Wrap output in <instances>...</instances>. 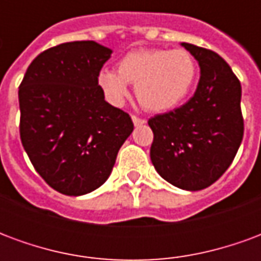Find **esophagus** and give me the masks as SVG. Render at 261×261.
<instances>
[{"label":"esophagus","instance_id":"obj_1","mask_svg":"<svg viewBox=\"0 0 261 261\" xmlns=\"http://www.w3.org/2000/svg\"><path fill=\"white\" fill-rule=\"evenodd\" d=\"M131 120H133V123H134V125H142V124H145L147 121L144 119H140V117H137V116H131Z\"/></svg>","mask_w":261,"mask_h":261}]
</instances>
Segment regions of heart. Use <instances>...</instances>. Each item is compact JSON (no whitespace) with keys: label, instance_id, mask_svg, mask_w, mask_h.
<instances>
[{"label":"heart","instance_id":"1","mask_svg":"<svg viewBox=\"0 0 261 261\" xmlns=\"http://www.w3.org/2000/svg\"><path fill=\"white\" fill-rule=\"evenodd\" d=\"M197 78V63L187 50L145 48L125 54L117 71L103 68L96 82L109 103L120 106L134 84L137 100L149 112H166L180 105Z\"/></svg>","mask_w":261,"mask_h":261}]
</instances>
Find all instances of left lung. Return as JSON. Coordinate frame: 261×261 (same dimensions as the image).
Instances as JSON below:
<instances>
[{"label":"left lung","mask_w":261,"mask_h":261,"mask_svg":"<svg viewBox=\"0 0 261 261\" xmlns=\"http://www.w3.org/2000/svg\"><path fill=\"white\" fill-rule=\"evenodd\" d=\"M200 65L193 97L169 113L148 120L151 161L161 177L181 190L197 192L224 175L243 138L241 82L218 54L180 43Z\"/></svg>","instance_id":"left-lung-1"}]
</instances>
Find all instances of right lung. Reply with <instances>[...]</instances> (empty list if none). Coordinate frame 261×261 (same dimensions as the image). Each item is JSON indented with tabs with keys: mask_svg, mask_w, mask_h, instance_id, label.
<instances>
[{
	"mask_svg": "<svg viewBox=\"0 0 261 261\" xmlns=\"http://www.w3.org/2000/svg\"><path fill=\"white\" fill-rule=\"evenodd\" d=\"M112 53L93 40L63 43L39 54L19 86L22 145L48 186L67 196L102 186L134 130L97 86Z\"/></svg>",
	"mask_w": 261,
	"mask_h": 261,
	"instance_id": "add662e5",
	"label": "right lung"
}]
</instances>
